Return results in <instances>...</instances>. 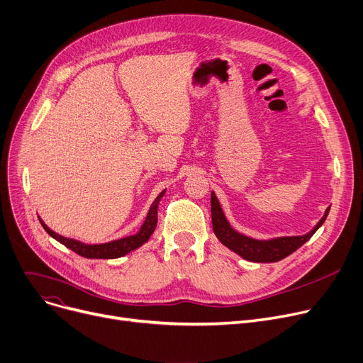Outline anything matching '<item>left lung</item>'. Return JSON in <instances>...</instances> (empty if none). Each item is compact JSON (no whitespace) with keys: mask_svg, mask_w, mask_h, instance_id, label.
Instances as JSON below:
<instances>
[{"mask_svg":"<svg viewBox=\"0 0 363 363\" xmlns=\"http://www.w3.org/2000/svg\"><path fill=\"white\" fill-rule=\"evenodd\" d=\"M328 211H330V207L325 210L323 219L317 223V226L306 235L258 240L236 232L229 225L219 200H217L214 192H211V223H213L214 235L230 251L236 252L247 261H252V262H276L295 252L321 228V225L327 219Z\"/></svg>","mask_w":363,"mask_h":363,"instance_id":"8db88e82","label":"left lung"}]
</instances>
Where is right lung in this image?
Instances as JSON below:
<instances>
[{"label": "right lung", "mask_w": 363, "mask_h": 363, "mask_svg": "<svg viewBox=\"0 0 363 363\" xmlns=\"http://www.w3.org/2000/svg\"><path fill=\"white\" fill-rule=\"evenodd\" d=\"M164 194V191H162L160 194L156 197V200L153 201V204L150 206V210L147 213L146 220L141 225L140 230L135 235L127 236V238H121L116 240H111V242L106 244H94V245H89L84 242H80V240L76 239H69V238H64L58 233H55L54 230H51L48 228L42 219L39 217L40 225L43 226V229L50 233L54 239H57L58 242H61L62 245H65L67 248H69L71 251H74L76 254L86 257V258H119V257H124L128 252L137 250L138 247H141L143 244H146L149 238L152 236V233L156 229L157 225V207L159 203L162 200Z\"/></svg>", "instance_id": "right-lung-1"}]
</instances>
